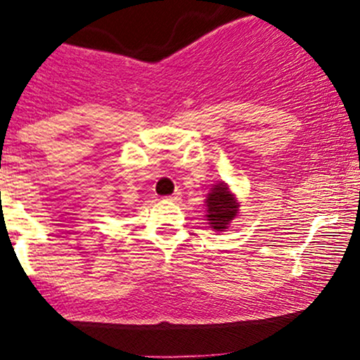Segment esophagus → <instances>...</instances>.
<instances>
[{
  "label": "esophagus",
  "mask_w": 360,
  "mask_h": 360,
  "mask_svg": "<svg viewBox=\"0 0 360 360\" xmlns=\"http://www.w3.org/2000/svg\"><path fill=\"white\" fill-rule=\"evenodd\" d=\"M167 202H179L181 200V193L179 191H176L174 195H170V197H165Z\"/></svg>",
  "instance_id": "34e87169"
}]
</instances>
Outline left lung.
<instances>
[{
    "label": "left lung",
    "instance_id": "1",
    "mask_svg": "<svg viewBox=\"0 0 360 360\" xmlns=\"http://www.w3.org/2000/svg\"><path fill=\"white\" fill-rule=\"evenodd\" d=\"M240 202L224 181H217L205 197L207 224L212 231H226L238 216Z\"/></svg>",
    "mask_w": 360,
    "mask_h": 360
}]
</instances>
